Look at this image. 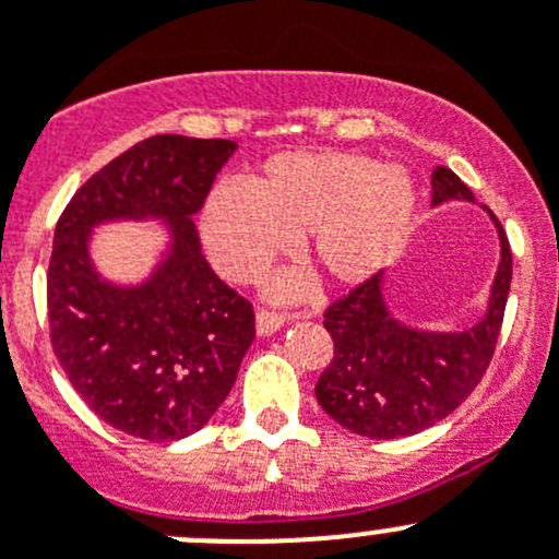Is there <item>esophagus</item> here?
<instances>
[{
    "mask_svg": "<svg viewBox=\"0 0 559 559\" xmlns=\"http://www.w3.org/2000/svg\"><path fill=\"white\" fill-rule=\"evenodd\" d=\"M284 322H286V317L281 314V311L262 309L259 314H255V331H259V336H270V333L278 331Z\"/></svg>",
    "mask_w": 559,
    "mask_h": 559,
    "instance_id": "obj_1",
    "label": "esophagus"
}]
</instances>
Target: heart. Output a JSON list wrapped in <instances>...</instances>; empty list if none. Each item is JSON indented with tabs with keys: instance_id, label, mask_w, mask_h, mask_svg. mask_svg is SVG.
<instances>
[{
	"instance_id": "obj_1",
	"label": "heart",
	"mask_w": 559,
	"mask_h": 559,
	"mask_svg": "<svg viewBox=\"0 0 559 559\" xmlns=\"http://www.w3.org/2000/svg\"><path fill=\"white\" fill-rule=\"evenodd\" d=\"M414 190L403 170L344 151H295L264 162L248 187H221L203 206L217 267L253 278L297 237L304 262L331 284H358L403 242Z\"/></svg>"
}]
</instances>
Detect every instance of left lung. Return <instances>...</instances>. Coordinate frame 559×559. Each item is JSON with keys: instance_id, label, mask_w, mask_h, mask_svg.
<instances>
[{"instance_id": "1", "label": "left lung", "mask_w": 559, "mask_h": 559, "mask_svg": "<svg viewBox=\"0 0 559 559\" xmlns=\"http://www.w3.org/2000/svg\"><path fill=\"white\" fill-rule=\"evenodd\" d=\"M430 181L432 203L474 201L472 190L450 168H436ZM493 223L502 239V262L479 325L463 333L400 325L385 311L378 273L328 306L322 325L333 338V358L314 394L333 421L367 438L414 436L447 419L477 389L497 350L513 278L508 234L497 217Z\"/></svg>"}]
</instances>
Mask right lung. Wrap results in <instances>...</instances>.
<instances>
[{"label": "right lung", "instance_id": "add662e5", "mask_svg": "<svg viewBox=\"0 0 559 559\" xmlns=\"http://www.w3.org/2000/svg\"><path fill=\"white\" fill-rule=\"evenodd\" d=\"M237 151L234 140L154 134L93 174L55 228L46 306L62 372L87 408L143 441L201 430L255 338L253 304L221 281L190 217ZM118 216H165L175 248L143 287L95 275L86 234Z\"/></svg>", "mask_w": 559, "mask_h": 559}]
</instances>
